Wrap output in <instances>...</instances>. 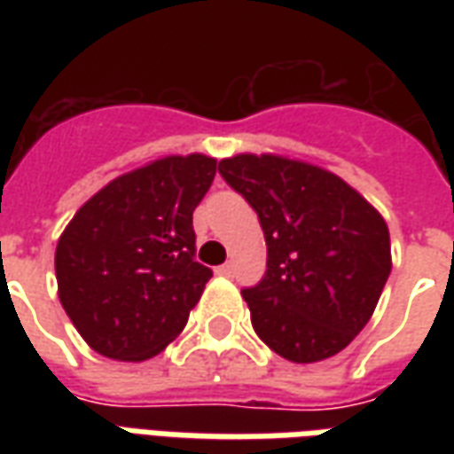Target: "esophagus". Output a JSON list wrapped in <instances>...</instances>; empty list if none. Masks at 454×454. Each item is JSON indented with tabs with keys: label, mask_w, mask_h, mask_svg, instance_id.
<instances>
[{
	"label": "esophagus",
	"mask_w": 454,
	"mask_h": 454,
	"mask_svg": "<svg viewBox=\"0 0 454 454\" xmlns=\"http://www.w3.org/2000/svg\"><path fill=\"white\" fill-rule=\"evenodd\" d=\"M216 275H221V277H231V275H233V265H231V262H226V265L216 267Z\"/></svg>",
	"instance_id": "obj_1"
}]
</instances>
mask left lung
I'll list each match as a JSON object with an SVG mask.
<instances>
[{"mask_svg": "<svg viewBox=\"0 0 454 454\" xmlns=\"http://www.w3.org/2000/svg\"><path fill=\"white\" fill-rule=\"evenodd\" d=\"M218 172L255 208L267 270L243 289L260 340L292 362L348 348L391 272L389 228L333 172L279 155H236Z\"/></svg>", "mask_w": 454, "mask_h": 454, "instance_id": "1", "label": "left lung"}]
</instances>
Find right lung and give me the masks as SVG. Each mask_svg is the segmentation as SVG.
Masks as SVG:
<instances>
[{
  "label": "right lung",
  "mask_w": 454,
  "mask_h": 454,
  "mask_svg": "<svg viewBox=\"0 0 454 454\" xmlns=\"http://www.w3.org/2000/svg\"><path fill=\"white\" fill-rule=\"evenodd\" d=\"M216 160L169 155L109 182L84 204L55 250L58 296L104 357L148 360L187 325L211 270L197 262L192 214Z\"/></svg>",
  "instance_id": "1"
}]
</instances>
